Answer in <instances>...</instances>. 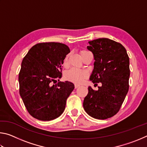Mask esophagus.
I'll use <instances>...</instances> for the list:
<instances>
[{
    "instance_id": "esophagus-1",
    "label": "esophagus",
    "mask_w": 147,
    "mask_h": 147,
    "mask_svg": "<svg viewBox=\"0 0 147 147\" xmlns=\"http://www.w3.org/2000/svg\"><path fill=\"white\" fill-rule=\"evenodd\" d=\"M79 86H80L78 85V84H75V85H74V88H75L76 89V88H78Z\"/></svg>"
}]
</instances>
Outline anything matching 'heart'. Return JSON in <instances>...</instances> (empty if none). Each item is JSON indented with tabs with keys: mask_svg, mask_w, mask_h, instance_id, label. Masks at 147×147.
Instances as JSON below:
<instances>
[{
	"mask_svg": "<svg viewBox=\"0 0 147 147\" xmlns=\"http://www.w3.org/2000/svg\"><path fill=\"white\" fill-rule=\"evenodd\" d=\"M88 53L87 51H82L80 52L81 56H82L84 54ZM69 55L65 57L63 61V65L66 66L67 65ZM88 77V73L86 71L80 70L78 69L72 68L69 69L64 74V78L66 80L71 82L75 84H80L85 80Z\"/></svg>",
	"mask_w": 147,
	"mask_h": 147,
	"instance_id": "heart-1",
	"label": "heart"
}]
</instances>
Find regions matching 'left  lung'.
I'll use <instances>...</instances> for the list:
<instances>
[{"instance_id":"left-lung-1","label":"left lung","mask_w":147,"mask_h":147,"mask_svg":"<svg viewBox=\"0 0 147 147\" xmlns=\"http://www.w3.org/2000/svg\"><path fill=\"white\" fill-rule=\"evenodd\" d=\"M88 43L87 48L94 59L90 80L93 84L101 82L102 86L98 91L89 87L83 106L89 115L104 120L117 113L126 97L129 89L130 60L125 48L115 41L99 38Z\"/></svg>"}]
</instances>
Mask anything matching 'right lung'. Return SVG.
<instances>
[{"label":"right lung","instance_id":"add662e5","mask_svg":"<svg viewBox=\"0 0 147 147\" xmlns=\"http://www.w3.org/2000/svg\"><path fill=\"white\" fill-rule=\"evenodd\" d=\"M69 53L66 45L49 42L35 45L24 57L19 74V93L33 117L51 121L63 112L74 84L68 81L51 83L61 77L62 64Z\"/></svg>","mask_w":147,"mask_h":147}]
</instances>
